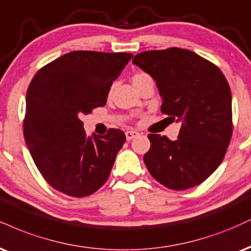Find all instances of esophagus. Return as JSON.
Returning a JSON list of instances; mask_svg holds the SVG:
<instances>
[{
    "label": "esophagus",
    "mask_w": 251,
    "mask_h": 251,
    "mask_svg": "<svg viewBox=\"0 0 251 251\" xmlns=\"http://www.w3.org/2000/svg\"><path fill=\"white\" fill-rule=\"evenodd\" d=\"M125 135H126V139H127V140H132V139H133V138L138 137L139 133H138L137 131H127L125 133Z\"/></svg>",
    "instance_id": "34e87169"
}]
</instances>
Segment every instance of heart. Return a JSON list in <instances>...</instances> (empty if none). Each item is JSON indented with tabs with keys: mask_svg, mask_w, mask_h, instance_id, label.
I'll list each match as a JSON object with an SVG mask.
<instances>
[{
	"mask_svg": "<svg viewBox=\"0 0 251 251\" xmlns=\"http://www.w3.org/2000/svg\"><path fill=\"white\" fill-rule=\"evenodd\" d=\"M132 81H133V85L137 87L139 85H141V84L147 83V81H153V79L150 75L145 74V72H138V74H135L133 78H132Z\"/></svg>",
	"mask_w": 251,
	"mask_h": 251,
	"instance_id": "heart-1",
	"label": "heart"
}]
</instances>
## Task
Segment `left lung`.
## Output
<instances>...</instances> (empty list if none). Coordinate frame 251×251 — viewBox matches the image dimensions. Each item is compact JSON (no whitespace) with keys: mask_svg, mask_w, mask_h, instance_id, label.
Masks as SVG:
<instances>
[{"mask_svg":"<svg viewBox=\"0 0 251 251\" xmlns=\"http://www.w3.org/2000/svg\"><path fill=\"white\" fill-rule=\"evenodd\" d=\"M133 64L155 80L161 112L181 123L179 137L149 134L147 170L173 191L200 185L225 158L232 133L231 92L222 71L191 50L144 51Z\"/></svg>","mask_w":251,"mask_h":251,"instance_id":"8db88e82","label":"left lung"}]
</instances>
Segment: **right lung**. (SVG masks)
Wrapping results in <instances>:
<instances>
[{"label": "right lung", "mask_w": 251, "mask_h": 251, "mask_svg": "<svg viewBox=\"0 0 251 251\" xmlns=\"http://www.w3.org/2000/svg\"><path fill=\"white\" fill-rule=\"evenodd\" d=\"M133 55L71 51L39 70L26 91L23 132L35 165L51 187L84 198L106 182L125 133L86 137L80 118L106 104L108 91Z\"/></svg>", "instance_id": "1"}]
</instances>
